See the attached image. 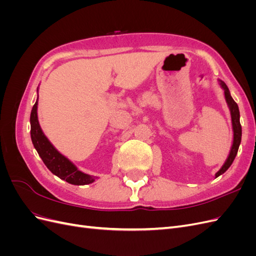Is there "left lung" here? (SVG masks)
<instances>
[{
	"label": "left lung",
	"instance_id": "8db88e82",
	"mask_svg": "<svg viewBox=\"0 0 256 256\" xmlns=\"http://www.w3.org/2000/svg\"><path fill=\"white\" fill-rule=\"evenodd\" d=\"M221 86L224 90V95H226V102L230 106V116H232V122H233V130H234V141H233V145H232V150L228 154V158L226 159V164H223V166L219 170L218 172L216 174V177L220 176L221 174H223L224 172L226 171V170L230 166V164H233V161L236 157L238 148H239V145L240 142H242V125H240V122H239V109H238V106L237 104L234 102V99L232 98L230 94V90L226 86V84L224 82H220Z\"/></svg>",
	"mask_w": 256,
	"mask_h": 256
}]
</instances>
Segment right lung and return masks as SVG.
<instances>
[{"label":"right lung","mask_w":256,"mask_h":256,"mask_svg":"<svg viewBox=\"0 0 256 256\" xmlns=\"http://www.w3.org/2000/svg\"><path fill=\"white\" fill-rule=\"evenodd\" d=\"M37 100L35 104L33 106L32 112H30V138H32L33 145L36 148L38 154L42 159L44 164H46L50 171L60 177V180H66L67 182L72 184H88L95 180V178L84 174L79 171L70 161H69L63 154H60L53 145L49 142V140L40 126L37 118Z\"/></svg>","instance_id":"add662e5"}]
</instances>
